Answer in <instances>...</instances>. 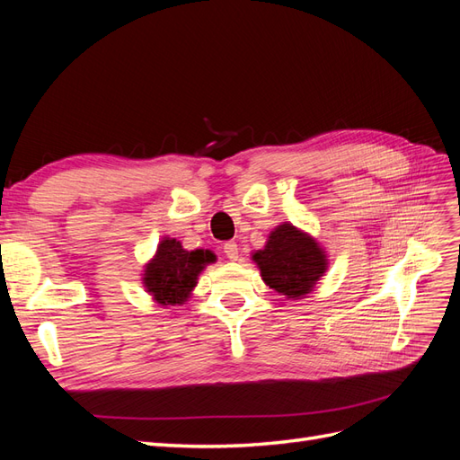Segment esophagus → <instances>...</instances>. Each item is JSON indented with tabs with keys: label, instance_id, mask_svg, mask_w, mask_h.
<instances>
[{
	"label": "esophagus",
	"instance_id": "obj_1",
	"mask_svg": "<svg viewBox=\"0 0 460 460\" xmlns=\"http://www.w3.org/2000/svg\"><path fill=\"white\" fill-rule=\"evenodd\" d=\"M225 255L230 259V261H238V257H240V252H238V243L235 242H226L225 243Z\"/></svg>",
	"mask_w": 460,
	"mask_h": 460
}]
</instances>
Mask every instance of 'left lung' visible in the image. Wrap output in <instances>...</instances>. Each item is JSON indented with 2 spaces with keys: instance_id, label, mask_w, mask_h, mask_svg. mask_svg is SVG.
I'll use <instances>...</instances> for the list:
<instances>
[{
  "instance_id": "obj_1",
  "label": "left lung",
  "mask_w": 460,
  "mask_h": 460,
  "mask_svg": "<svg viewBox=\"0 0 460 460\" xmlns=\"http://www.w3.org/2000/svg\"><path fill=\"white\" fill-rule=\"evenodd\" d=\"M262 282L286 299H303L316 288L328 270L324 245L291 222L270 230L267 243L252 253Z\"/></svg>"
}]
</instances>
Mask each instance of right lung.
I'll list each match as a JSON object with an SVG mask.
<instances>
[{
	"label": "right lung",
	"instance_id": "1",
	"mask_svg": "<svg viewBox=\"0 0 460 460\" xmlns=\"http://www.w3.org/2000/svg\"><path fill=\"white\" fill-rule=\"evenodd\" d=\"M213 262H217V255L211 249L188 252L176 238H163L155 253L144 264V289L161 307L184 305L193 296L199 274Z\"/></svg>",
	"mask_w": 460,
	"mask_h": 460
}]
</instances>
